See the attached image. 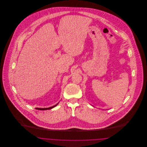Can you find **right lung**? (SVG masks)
Segmentation results:
<instances>
[{"label":"right lung","instance_id":"add662e5","mask_svg":"<svg viewBox=\"0 0 147 147\" xmlns=\"http://www.w3.org/2000/svg\"><path fill=\"white\" fill-rule=\"evenodd\" d=\"M58 104V103H57L56 105H55V106H52V107H48V108H36V109H37V110H50V109H52V108H53L54 107H55Z\"/></svg>","mask_w":147,"mask_h":147}]
</instances>
